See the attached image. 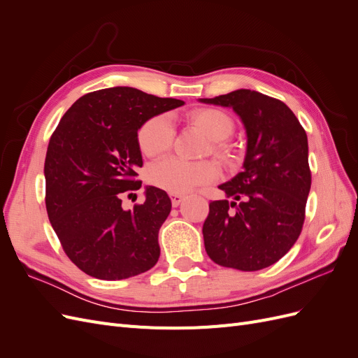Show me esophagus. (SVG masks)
I'll use <instances>...</instances> for the list:
<instances>
[{
  "label": "esophagus",
  "instance_id": "esophagus-1",
  "mask_svg": "<svg viewBox=\"0 0 358 358\" xmlns=\"http://www.w3.org/2000/svg\"><path fill=\"white\" fill-rule=\"evenodd\" d=\"M170 199H171V204L175 206V208H178V206L185 200V196H183V194H170Z\"/></svg>",
  "mask_w": 358,
  "mask_h": 358
}]
</instances>
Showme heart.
<instances>
[{
    "label": "heart",
    "instance_id": "1",
    "mask_svg": "<svg viewBox=\"0 0 358 358\" xmlns=\"http://www.w3.org/2000/svg\"><path fill=\"white\" fill-rule=\"evenodd\" d=\"M189 121L200 127L215 142L213 150L224 154L220 143L234 128L233 119L218 109H199L189 113ZM175 140V125L170 115L162 113L148 119L138 131V146L148 157H157L170 150ZM221 169L213 161H185L176 157H167L154 162L148 170V178L152 185L171 194H183L194 188L218 180Z\"/></svg>",
    "mask_w": 358,
    "mask_h": 358
}]
</instances>
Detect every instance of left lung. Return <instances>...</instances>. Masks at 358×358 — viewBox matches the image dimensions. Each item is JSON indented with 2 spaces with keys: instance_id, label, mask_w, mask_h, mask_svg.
I'll list each match as a JSON object with an SVG mask.
<instances>
[{
  "instance_id": "obj_1",
  "label": "left lung",
  "mask_w": 358,
  "mask_h": 358,
  "mask_svg": "<svg viewBox=\"0 0 358 358\" xmlns=\"http://www.w3.org/2000/svg\"><path fill=\"white\" fill-rule=\"evenodd\" d=\"M200 101L231 107L248 137L243 170L220 185L238 203L210 201L203 224L206 252L224 267L266 268L289 251L305 222L312 180L306 131L285 103L257 91Z\"/></svg>"
}]
</instances>
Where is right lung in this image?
<instances>
[{"label": "right lung", "instance_id": "add662e5", "mask_svg": "<svg viewBox=\"0 0 358 358\" xmlns=\"http://www.w3.org/2000/svg\"><path fill=\"white\" fill-rule=\"evenodd\" d=\"M182 100L159 99L128 86L86 94L62 116L45 161L46 209L64 252L96 279H127L159 258L158 231L171 210L166 191L146 187L131 210L124 197L142 187L137 131Z\"/></svg>", "mask_w": 358, "mask_h": 358}]
</instances>
